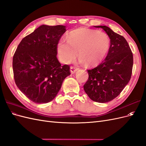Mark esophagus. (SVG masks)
Listing matches in <instances>:
<instances>
[{
	"label": "esophagus",
	"mask_w": 146,
	"mask_h": 146,
	"mask_svg": "<svg viewBox=\"0 0 146 146\" xmlns=\"http://www.w3.org/2000/svg\"><path fill=\"white\" fill-rule=\"evenodd\" d=\"M70 72H71V74H74L78 70V68L75 67V66H70Z\"/></svg>",
	"instance_id": "1"
}]
</instances>
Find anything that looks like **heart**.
Segmentation results:
<instances>
[{"instance_id":"1","label":"heart","mask_w":146,"mask_h":146,"mask_svg":"<svg viewBox=\"0 0 146 146\" xmlns=\"http://www.w3.org/2000/svg\"><path fill=\"white\" fill-rule=\"evenodd\" d=\"M110 38L104 32L88 29L72 31L66 37V41L61 39L57 45L60 60L68 64L76 56L80 62L88 65L98 64L105 58L108 52Z\"/></svg>"}]
</instances>
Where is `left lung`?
Segmentation results:
<instances>
[{"label":"left lung","mask_w":146,"mask_h":146,"mask_svg":"<svg viewBox=\"0 0 146 146\" xmlns=\"http://www.w3.org/2000/svg\"><path fill=\"white\" fill-rule=\"evenodd\" d=\"M102 28L110 39L105 59L94 69L88 70L89 78L83 86L88 97L94 102L105 103L120 94L130 81L133 57L126 39L107 26Z\"/></svg>","instance_id":"8db88e82"}]
</instances>
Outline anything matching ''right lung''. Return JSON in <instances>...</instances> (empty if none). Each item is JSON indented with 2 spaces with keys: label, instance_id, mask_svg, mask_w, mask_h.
<instances>
[{
  "label": "right lung",
  "instance_id": "1",
  "mask_svg": "<svg viewBox=\"0 0 146 146\" xmlns=\"http://www.w3.org/2000/svg\"><path fill=\"white\" fill-rule=\"evenodd\" d=\"M66 26L42 25L24 38L13 58L15 81L20 91L36 104H46L58 94L70 74L57 59V45Z\"/></svg>",
  "mask_w": 146,
  "mask_h": 146
}]
</instances>
